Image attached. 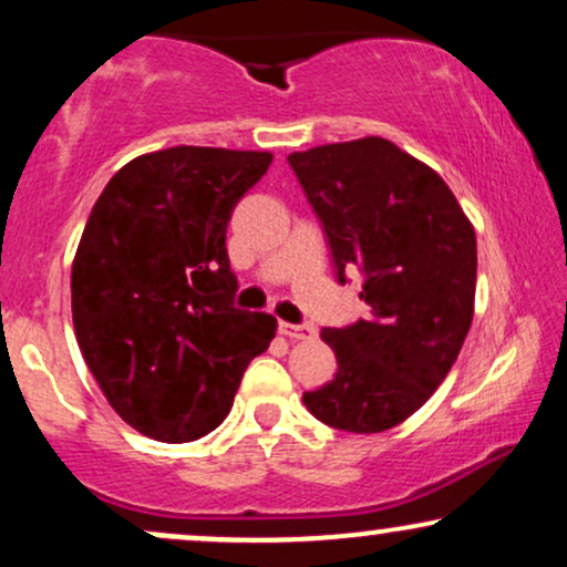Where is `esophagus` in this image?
Here are the masks:
<instances>
[{"label": "esophagus", "mask_w": 567, "mask_h": 567, "mask_svg": "<svg viewBox=\"0 0 567 567\" xmlns=\"http://www.w3.org/2000/svg\"><path fill=\"white\" fill-rule=\"evenodd\" d=\"M279 333L290 341H311L317 336L315 324H290V322H279Z\"/></svg>", "instance_id": "34e87169"}]
</instances>
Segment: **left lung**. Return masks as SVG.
<instances>
[{"label": "left lung", "instance_id": "obj_1", "mask_svg": "<svg viewBox=\"0 0 567 567\" xmlns=\"http://www.w3.org/2000/svg\"><path fill=\"white\" fill-rule=\"evenodd\" d=\"M290 167L328 234L338 279L357 266L368 320L324 328L338 373L303 405L354 434L410 419L451 373L474 317L477 237L432 167L368 135L292 152Z\"/></svg>", "mask_w": 567, "mask_h": 567}]
</instances>
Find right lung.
<instances>
[{
	"instance_id": "right-lung-1",
	"label": "right lung",
	"mask_w": 567,
	"mask_h": 567,
	"mask_svg": "<svg viewBox=\"0 0 567 567\" xmlns=\"http://www.w3.org/2000/svg\"><path fill=\"white\" fill-rule=\"evenodd\" d=\"M269 152L173 146L109 181L71 266V317L84 362L122 421L159 442H192L229 415L277 320L231 306L226 226Z\"/></svg>"
}]
</instances>
